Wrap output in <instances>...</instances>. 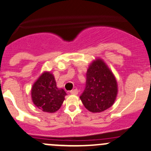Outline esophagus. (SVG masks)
<instances>
[{
    "mask_svg": "<svg viewBox=\"0 0 151 151\" xmlns=\"http://www.w3.org/2000/svg\"><path fill=\"white\" fill-rule=\"evenodd\" d=\"M70 93H71V94L76 95V94H77V93H78V90H77V88L74 89V90H71V91H70Z\"/></svg>",
    "mask_w": 151,
    "mask_h": 151,
    "instance_id": "esophagus-1",
    "label": "esophagus"
}]
</instances>
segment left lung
Segmentation results:
<instances>
[{
    "mask_svg": "<svg viewBox=\"0 0 151 151\" xmlns=\"http://www.w3.org/2000/svg\"><path fill=\"white\" fill-rule=\"evenodd\" d=\"M118 93L116 77L101 58L89 65L86 72V85L80 96L86 109L100 113L112 106Z\"/></svg>",
    "mask_w": 151,
    "mask_h": 151,
    "instance_id": "1",
    "label": "left lung"
}]
</instances>
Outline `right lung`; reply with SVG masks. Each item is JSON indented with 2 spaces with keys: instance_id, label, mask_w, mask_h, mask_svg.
Here are the masks:
<instances>
[{
  "instance_id": "right-lung-1",
  "label": "right lung",
  "mask_w": 151,
  "mask_h": 151,
  "mask_svg": "<svg viewBox=\"0 0 151 151\" xmlns=\"http://www.w3.org/2000/svg\"><path fill=\"white\" fill-rule=\"evenodd\" d=\"M66 95L63 88H58L51 71H44L35 82L31 90L33 103L43 112L55 113L60 108Z\"/></svg>"
}]
</instances>
